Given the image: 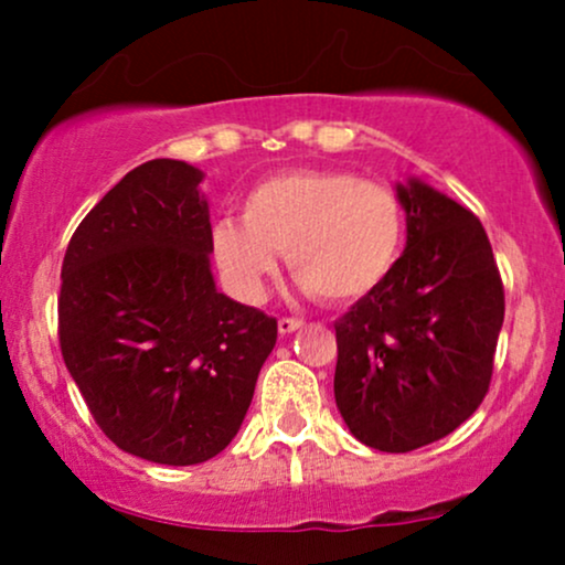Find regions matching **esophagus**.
I'll return each instance as SVG.
<instances>
[{"label":"esophagus","instance_id":"1","mask_svg":"<svg viewBox=\"0 0 565 565\" xmlns=\"http://www.w3.org/2000/svg\"><path fill=\"white\" fill-rule=\"evenodd\" d=\"M302 327L300 319H278V334H291Z\"/></svg>","mask_w":565,"mask_h":565}]
</instances>
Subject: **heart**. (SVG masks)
I'll return each mask as SVG.
<instances>
[{
    "mask_svg": "<svg viewBox=\"0 0 565 565\" xmlns=\"http://www.w3.org/2000/svg\"><path fill=\"white\" fill-rule=\"evenodd\" d=\"M406 246L404 201L348 170H289L249 188L242 220L212 228V260L238 300L260 302L287 252L302 289L323 302H359L393 274Z\"/></svg>",
    "mask_w": 565,
    "mask_h": 565,
    "instance_id": "obj_1",
    "label": "heart"
}]
</instances>
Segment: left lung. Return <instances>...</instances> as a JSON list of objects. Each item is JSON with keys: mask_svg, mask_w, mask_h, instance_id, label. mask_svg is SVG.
Returning a JSON list of instances; mask_svg holds the SVG:
<instances>
[{"mask_svg": "<svg viewBox=\"0 0 565 565\" xmlns=\"http://www.w3.org/2000/svg\"><path fill=\"white\" fill-rule=\"evenodd\" d=\"M406 249L334 321V401L361 444L404 454L457 430L494 372L504 289L481 220L423 180L395 185Z\"/></svg>", "mask_w": 565, "mask_h": 565, "instance_id": "8db88e82", "label": "left lung"}]
</instances>
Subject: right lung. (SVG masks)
I'll list each match as a JSON object with an SVG mask.
<instances>
[{
    "label": "right lung",
    "mask_w": 565,
    "mask_h": 565,
    "mask_svg": "<svg viewBox=\"0 0 565 565\" xmlns=\"http://www.w3.org/2000/svg\"><path fill=\"white\" fill-rule=\"evenodd\" d=\"M204 172L153 159L71 236L57 334L71 377L121 451L199 465L231 444L276 345V319L215 287Z\"/></svg>",
    "instance_id": "obj_1"
}]
</instances>
